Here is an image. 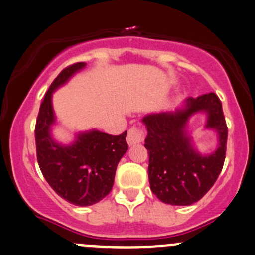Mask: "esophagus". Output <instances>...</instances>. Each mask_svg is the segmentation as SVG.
<instances>
[{
	"instance_id": "obj_1",
	"label": "esophagus",
	"mask_w": 255,
	"mask_h": 255,
	"mask_svg": "<svg viewBox=\"0 0 255 255\" xmlns=\"http://www.w3.org/2000/svg\"><path fill=\"white\" fill-rule=\"evenodd\" d=\"M144 137H146V132H144L141 128L132 127L128 128L127 141L130 146H132V144H136V143H141V142H143Z\"/></svg>"
}]
</instances>
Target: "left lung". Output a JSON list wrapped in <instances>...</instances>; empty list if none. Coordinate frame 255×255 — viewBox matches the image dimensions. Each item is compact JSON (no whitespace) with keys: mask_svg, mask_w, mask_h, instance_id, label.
I'll return each mask as SVG.
<instances>
[{"mask_svg":"<svg viewBox=\"0 0 255 255\" xmlns=\"http://www.w3.org/2000/svg\"><path fill=\"white\" fill-rule=\"evenodd\" d=\"M198 111L208 114L206 127L219 136L215 152L202 156L193 148L185 132L190 116ZM147 135L148 179L152 192L163 203L190 205L198 202L220 175L226 154L227 127L221 101L214 92L188 97L182 109L148 114L142 119Z\"/></svg>","mask_w":255,"mask_h":255,"instance_id":"1","label":"left lung"}]
</instances>
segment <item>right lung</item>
Segmentation results:
<instances>
[{
	"instance_id": "right-lung-1",
	"label": "right lung",
	"mask_w": 255,
	"mask_h": 255,
	"mask_svg": "<svg viewBox=\"0 0 255 255\" xmlns=\"http://www.w3.org/2000/svg\"><path fill=\"white\" fill-rule=\"evenodd\" d=\"M85 65L83 62L69 65L54 79L41 103L35 127L37 163L43 177L58 196L80 207L97 203L111 192L118 163L128 148L127 131L113 136L92 130L78 135L70 146L52 139V92Z\"/></svg>"
}]
</instances>
